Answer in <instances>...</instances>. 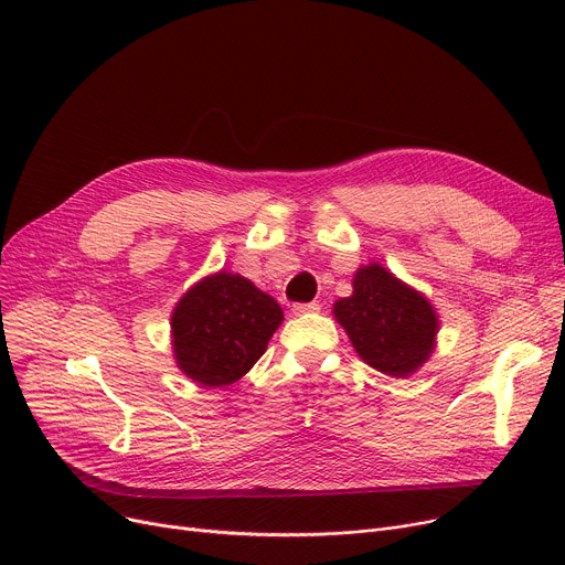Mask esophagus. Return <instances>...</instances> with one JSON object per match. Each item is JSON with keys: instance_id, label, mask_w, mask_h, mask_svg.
Listing matches in <instances>:
<instances>
[{"instance_id": "obj_1", "label": "esophagus", "mask_w": 565, "mask_h": 565, "mask_svg": "<svg viewBox=\"0 0 565 565\" xmlns=\"http://www.w3.org/2000/svg\"><path fill=\"white\" fill-rule=\"evenodd\" d=\"M320 311L318 302H300V305H292V313L295 316H302V313H316Z\"/></svg>"}]
</instances>
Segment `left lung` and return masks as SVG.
<instances>
[{
  "label": "left lung",
  "mask_w": 565,
  "mask_h": 565,
  "mask_svg": "<svg viewBox=\"0 0 565 565\" xmlns=\"http://www.w3.org/2000/svg\"><path fill=\"white\" fill-rule=\"evenodd\" d=\"M334 318L360 358L392 377H407L426 364L439 330L424 295L377 263L354 273L352 295L337 300Z\"/></svg>",
  "instance_id": "8db88e82"
}]
</instances>
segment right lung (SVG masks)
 Returning a JSON list of instances; mask_svg holds the SVG:
<instances>
[{"label": "right lung", "instance_id": "add662e5", "mask_svg": "<svg viewBox=\"0 0 565 565\" xmlns=\"http://www.w3.org/2000/svg\"><path fill=\"white\" fill-rule=\"evenodd\" d=\"M284 320L281 307L249 279L217 273L194 284L171 313L178 369L203 387L241 380Z\"/></svg>", "mask_w": 565, "mask_h": 565}]
</instances>
